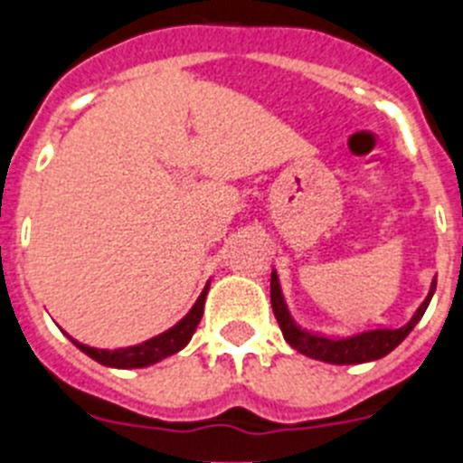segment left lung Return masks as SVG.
Listing matches in <instances>:
<instances>
[{"mask_svg":"<svg viewBox=\"0 0 463 463\" xmlns=\"http://www.w3.org/2000/svg\"><path fill=\"white\" fill-rule=\"evenodd\" d=\"M433 292H436V280L431 282V289H429L427 298H424L422 306L417 308V313L412 315L411 322L399 326V329H371L347 338H329L320 336V334H310V331L297 326V322H294L292 315H289L288 306H285V298H282L278 273H271V308L273 315H276L278 325H280L285 341H288L294 350L306 354V357L320 359V362L329 364H364L390 354L392 350L411 334L412 326L422 320V315L424 310H427L429 301H431Z\"/></svg>","mask_w":463,"mask_h":463,"instance_id":"left-lung-1","label":"left lung"}]
</instances>
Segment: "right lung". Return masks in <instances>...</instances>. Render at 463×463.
<instances>
[{
    "label": "right lung",
    "mask_w": 463,
    "mask_h": 463,
    "mask_svg": "<svg viewBox=\"0 0 463 463\" xmlns=\"http://www.w3.org/2000/svg\"><path fill=\"white\" fill-rule=\"evenodd\" d=\"M206 294L208 285L203 288V292L199 294V298H196V304L192 306L190 313H187L178 325H174L171 329H166L165 334H159V336L138 343V345L116 347V350H99V347H90L79 341H73L71 336L69 338H71L73 345L79 347V350H83L88 357H92L94 362L104 364V366H113V369H141V366H150V364L171 357V354H175L190 343L192 334L196 331V325L202 320Z\"/></svg>",
    "instance_id": "right-lung-1"
}]
</instances>
